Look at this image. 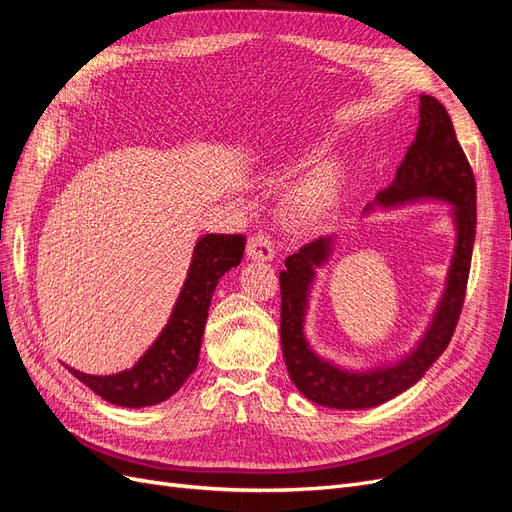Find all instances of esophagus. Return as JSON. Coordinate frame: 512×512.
<instances>
[{
  "mask_svg": "<svg viewBox=\"0 0 512 512\" xmlns=\"http://www.w3.org/2000/svg\"><path fill=\"white\" fill-rule=\"evenodd\" d=\"M247 256L252 260H273L275 245L269 232H256V235L247 241Z\"/></svg>",
  "mask_w": 512,
  "mask_h": 512,
  "instance_id": "obj_1",
  "label": "esophagus"
}]
</instances>
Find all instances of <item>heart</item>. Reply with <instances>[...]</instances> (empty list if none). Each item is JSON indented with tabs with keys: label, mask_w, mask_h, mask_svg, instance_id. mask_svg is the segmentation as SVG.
<instances>
[{
	"label": "heart",
	"mask_w": 512,
	"mask_h": 512,
	"mask_svg": "<svg viewBox=\"0 0 512 512\" xmlns=\"http://www.w3.org/2000/svg\"><path fill=\"white\" fill-rule=\"evenodd\" d=\"M344 190V173L335 164L312 170L290 192V215L299 222H318L337 207Z\"/></svg>",
	"instance_id": "heart-1"
}]
</instances>
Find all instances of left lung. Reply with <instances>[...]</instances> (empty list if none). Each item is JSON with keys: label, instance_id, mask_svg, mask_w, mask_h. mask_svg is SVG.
<instances>
[{"label": "left lung", "instance_id": "8db88e82", "mask_svg": "<svg viewBox=\"0 0 512 512\" xmlns=\"http://www.w3.org/2000/svg\"><path fill=\"white\" fill-rule=\"evenodd\" d=\"M418 115L421 119L414 141L401 160L393 183L378 194V203L391 207L416 198H438L455 205L457 245L446 292L429 331L404 361L374 371H346L320 359L303 337L309 284L314 282V269L331 252V239H316L288 256L286 269L280 271L284 361L294 386L320 406L359 410L384 404L404 393L425 376L433 361L446 350L459 322L476 237V181L446 108L433 96H421Z\"/></svg>", "mask_w": 512, "mask_h": 512}]
</instances>
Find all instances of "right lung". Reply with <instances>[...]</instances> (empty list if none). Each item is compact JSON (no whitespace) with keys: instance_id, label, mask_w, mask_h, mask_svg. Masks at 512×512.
<instances>
[{"instance_id":"obj_1","label":"right lung","mask_w":512,"mask_h":512,"mask_svg":"<svg viewBox=\"0 0 512 512\" xmlns=\"http://www.w3.org/2000/svg\"><path fill=\"white\" fill-rule=\"evenodd\" d=\"M243 252V235H207L200 239L173 314L138 363L113 376H89L66 365L70 374L102 399L123 408L156 406L175 395L198 365L213 290L228 269L239 265Z\"/></svg>"}]
</instances>
